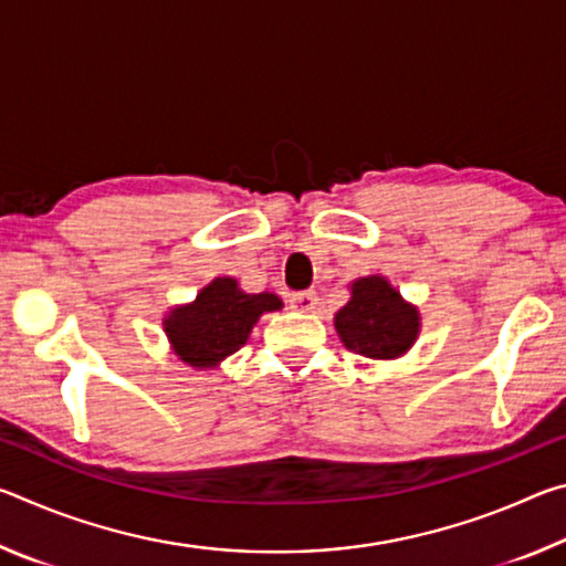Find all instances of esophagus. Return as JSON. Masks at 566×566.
Masks as SVG:
<instances>
[{"instance_id": "1", "label": "esophagus", "mask_w": 566, "mask_h": 566, "mask_svg": "<svg viewBox=\"0 0 566 566\" xmlns=\"http://www.w3.org/2000/svg\"><path fill=\"white\" fill-rule=\"evenodd\" d=\"M290 304L294 306L296 312H314V310H317V304H319L317 292H314V290L294 292V294L290 296Z\"/></svg>"}]
</instances>
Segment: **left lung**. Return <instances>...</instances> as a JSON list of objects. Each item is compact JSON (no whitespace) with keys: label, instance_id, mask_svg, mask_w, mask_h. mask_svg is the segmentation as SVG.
<instances>
[{"label":"left lung","instance_id":"obj_1","mask_svg":"<svg viewBox=\"0 0 566 566\" xmlns=\"http://www.w3.org/2000/svg\"><path fill=\"white\" fill-rule=\"evenodd\" d=\"M344 347L369 359H395L417 339L419 314L381 276L352 284V300L334 317Z\"/></svg>","mask_w":566,"mask_h":566}]
</instances>
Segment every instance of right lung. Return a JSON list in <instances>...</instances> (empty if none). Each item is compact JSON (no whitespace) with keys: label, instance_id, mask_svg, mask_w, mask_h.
Returning a JSON list of instances; mask_svg holds the SVG:
<instances>
[{"label":"right lung","instance_id":"1","mask_svg":"<svg viewBox=\"0 0 566 566\" xmlns=\"http://www.w3.org/2000/svg\"><path fill=\"white\" fill-rule=\"evenodd\" d=\"M282 306L276 294H247L229 276H219L197 300L179 306L165 319V332L181 361L212 367L247 342L260 314Z\"/></svg>","mask_w":566,"mask_h":566}]
</instances>
